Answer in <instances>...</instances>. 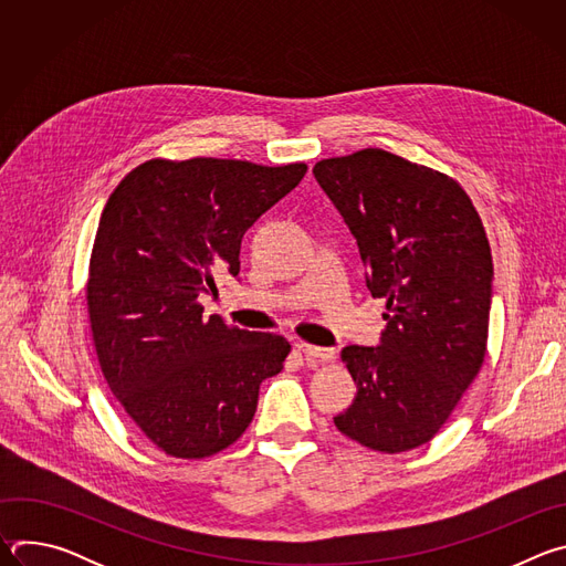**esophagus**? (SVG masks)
<instances>
[{"label": "esophagus", "instance_id": "34e87169", "mask_svg": "<svg viewBox=\"0 0 566 566\" xmlns=\"http://www.w3.org/2000/svg\"><path fill=\"white\" fill-rule=\"evenodd\" d=\"M297 349L308 356V358H315L319 363H329L336 358V349L334 347H315V345H306V343H300Z\"/></svg>", "mask_w": 566, "mask_h": 566}]
</instances>
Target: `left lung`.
I'll return each instance as SVG.
<instances>
[{
	"mask_svg": "<svg viewBox=\"0 0 566 566\" xmlns=\"http://www.w3.org/2000/svg\"><path fill=\"white\" fill-rule=\"evenodd\" d=\"M313 175L356 237L369 293L387 300L378 345L343 349L358 391L334 423L378 452L419 448L486 356V232L459 184L378 147L319 160Z\"/></svg>",
	"mask_w": 566,
	"mask_h": 566,
	"instance_id": "1",
	"label": "left lung"
}]
</instances>
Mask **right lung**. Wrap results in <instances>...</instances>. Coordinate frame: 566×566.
<instances>
[{
    "mask_svg": "<svg viewBox=\"0 0 566 566\" xmlns=\"http://www.w3.org/2000/svg\"><path fill=\"white\" fill-rule=\"evenodd\" d=\"M306 175L249 160H145L112 192L87 304L107 385L145 437L179 459L210 457L251 426L286 338L203 317L201 295L239 273L247 230Z\"/></svg>",
    "mask_w": 566,
    "mask_h": 566,
    "instance_id": "obj_1",
    "label": "right lung"
}]
</instances>
